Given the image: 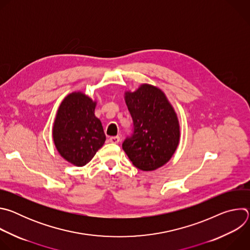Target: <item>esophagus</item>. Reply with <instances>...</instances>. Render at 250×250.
<instances>
[{"instance_id":"34e87169","label":"esophagus","mask_w":250,"mask_h":250,"mask_svg":"<svg viewBox=\"0 0 250 250\" xmlns=\"http://www.w3.org/2000/svg\"><path fill=\"white\" fill-rule=\"evenodd\" d=\"M109 140L112 142V144H119L121 140V137L120 136H111L109 138Z\"/></svg>"}]
</instances>
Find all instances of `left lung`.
Returning <instances> with one entry per match:
<instances>
[{
	"label": "left lung",
	"mask_w": 250,
	"mask_h": 250,
	"mask_svg": "<svg viewBox=\"0 0 250 250\" xmlns=\"http://www.w3.org/2000/svg\"><path fill=\"white\" fill-rule=\"evenodd\" d=\"M125 99L133 132L123 142V149L136 168L155 170L170 160L179 145L176 113L164 93L148 84L126 92Z\"/></svg>",
	"instance_id": "left-lung-1"
}]
</instances>
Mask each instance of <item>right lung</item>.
<instances>
[{
    "mask_svg": "<svg viewBox=\"0 0 250 250\" xmlns=\"http://www.w3.org/2000/svg\"><path fill=\"white\" fill-rule=\"evenodd\" d=\"M96 102L81 92L68 95L61 103L52 135L59 154L76 166H84L103 146L105 135L95 116Z\"/></svg>",
    "mask_w": 250,
    "mask_h": 250,
    "instance_id": "obj_1",
    "label": "right lung"
}]
</instances>
